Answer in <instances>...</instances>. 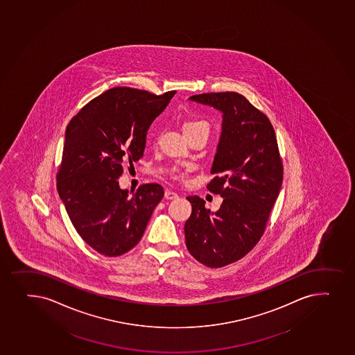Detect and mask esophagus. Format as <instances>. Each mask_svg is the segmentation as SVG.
Segmentation results:
<instances>
[{
  "label": "esophagus",
  "mask_w": 355,
  "mask_h": 355,
  "mask_svg": "<svg viewBox=\"0 0 355 355\" xmlns=\"http://www.w3.org/2000/svg\"><path fill=\"white\" fill-rule=\"evenodd\" d=\"M164 197L166 199H175L178 198V193H175L173 191L166 190L165 191Z\"/></svg>",
  "instance_id": "34e87169"
}]
</instances>
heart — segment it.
<instances>
[{
  "label": "heart",
  "mask_w": 355,
  "mask_h": 355,
  "mask_svg": "<svg viewBox=\"0 0 355 355\" xmlns=\"http://www.w3.org/2000/svg\"><path fill=\"white\" fill-rule=\"evenodd\" d=\"M184 132H189L195 129L209 130V124L205 121H189L184 124ZM180 177H184V173H180Z\"/></svg>",
  "instance_id": "1"
}]
</instances>
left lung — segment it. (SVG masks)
<instances>
[{"instance_id": "left-lung-1", "label": "left lung", "mask_w": 355, "mask_h": 355, "mask_svg": "<svg viewBox=\"0 0 355 355\" xmlns=\"http://www.w3.org/2000/svg\"><path fill=\"white\" fill-rule=\"evenodd\" d=\"M190 101L223 114L221 134L207 190L223 198L217 212L190 196L192 214L184 226L187 248L211 268L246 256L263 236L282 185V158L270 119L238 92H210Z\"/></svg>"}]
</instances>
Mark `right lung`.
<instances>
[{"label":"right lung","instance_id":"right-lung-1","mask_svg":"<svg viewBox=\"0 0 355 355\" xmlns=\"http://www.w3.org/2000/svg\"><path fill=\"white\" fill-rule=\"evenodd\" d=\"M175 94L109 89L67 126L58 195L77 233L103 256H122L134 248L164 196L163 187L155 183L129 196L119 178L123 163L131 166L143 157L150 125Z\"/></svg>","mask_w":355,"mask_h":355}]
</instances>
